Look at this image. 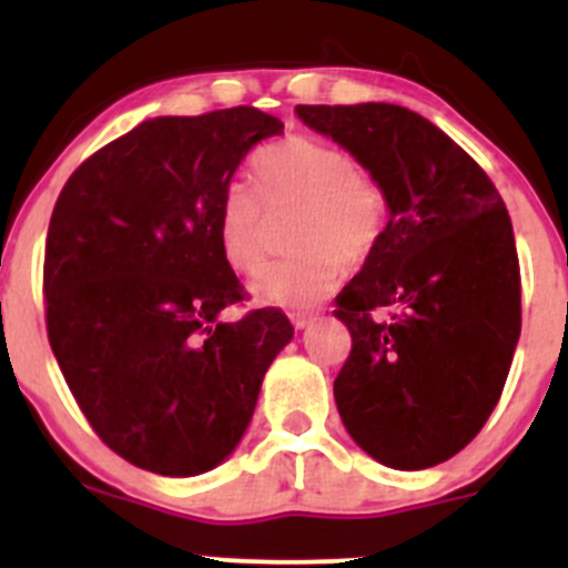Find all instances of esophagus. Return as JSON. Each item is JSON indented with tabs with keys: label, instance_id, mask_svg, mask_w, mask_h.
Returning <instances> with one entry per match:
<instances>
[{
	"label": "esophagus",
	"instance_id": "34e87169",
	"mask_svg": "<svg viewBox=\"0 0 568 568\" xmlns=\"http://www.w3.org/2000/svg\"><path fill=\"white\" fill-rule=\"evenodd\" d=\"M288 318H291V324L296 326V329H305V326L313 321V313H291Z\"/></svg>",
	"mask_w": 568,
	"mask_h": 568
}]
</instances>
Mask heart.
<instances>
[{
    "instance_id": "b5f03b06",
    "label": "heart",
    "mask_w": 568,
    "mask_h": 568,
    "mask_svg": "<svg viewBox=\"0 0 568 568\" xmlns=\"http://www.w3.org/2000/svg\"><path fill=\"white\" fill-rule=\"evenodd\" d=\"M255 181L257 189L247 181L227 183L216 236L227 266L252 274L272 247V216L296 209L288 231L296 252L268 263L252 283V294L266 305H316L335 288L343 266L368 261L385 233V192L332 142H280L255 162Z\"/></svg>"
}]
</instances>
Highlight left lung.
<instances>
[{"mask_svg": "<svg viewBox=\"0 0 568 568\" xmlns=\"http://www.w3.org/2000/svg\"><path fill=\"white\" fill-rule=\"evenodd\" d=\"M374 175L390 222L337 294L352 352L335 404L354 443L395 469L456 456L500 400L523 326L511 216L480 164L395 104H300Z\"/></svg>", "mask_w": 568, "mask_h": 568, "instance_id": "8db88e82", "label": "left lung"}]
</instances>
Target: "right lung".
Here are the masks:
<instances>
[{"label":"right lung","instance_id":"add662e5","mask_svg":"<svg viewBox=\"0 0 568 568\" xmlns=\"http://www.w3.org/2000/svg\"><path fill=\"white\" fill-rule=\"evenodd\" d=\"M283 134L255 106L153 118L84 159L51 211L45 332L101 443L159 475L231 456L263 374L294 337L288 316L247 302L216 220L252 148Z\"/></svg>","mask_w":568,"mask_h":568}]
</instances>
